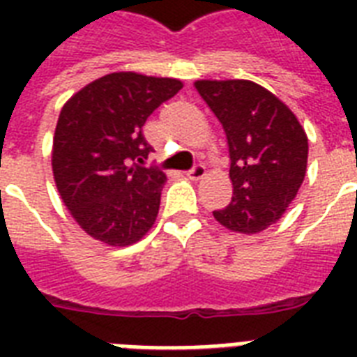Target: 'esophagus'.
<instances>
[{
	"mask_svg": "<svg viewBox=\"0 0 357 357\" xmlns=\"http://www.w3.org/2000/svg\"><path fill=\"white\" fill-rule=\"evenodd\" d=\"M206 174H207V170H206V167H204V165H196L192 170H189V172H187V178L192 179V181H198V179L204 178Z\"/></svg>",
	"mask_w": 357,
	"mask_h": 357,
	"instance_id": "obj_1",
	"label": "esophagus"
}]
</instances>
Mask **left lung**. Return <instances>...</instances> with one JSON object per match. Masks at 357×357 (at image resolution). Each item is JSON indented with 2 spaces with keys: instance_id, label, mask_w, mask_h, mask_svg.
Listing matches in <instances>:
<instances>
[{
  "instance_id": "obj_1",
  "label": "left lung",
  "mask_w": 357,
  "mask_h": 357,
  "mask_svg": "<svg viewBox=\"0 0 357 357\" xmlns=\"http://www.w3.org/2000/svg\"><path fill=\"white\" fill-rule=\"evenodd\" d=\"M195 86L222 123L231 159V204L213 217L234 234H259L283 217L304 183L307 135L296 114L254 81L198 79Z\"/></svg>"
}]
</instances>
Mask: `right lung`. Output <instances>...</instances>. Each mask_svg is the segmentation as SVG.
<instances>
[{"label":"right lung","mask_w":357,"mask_h":357,"mask_svg":"<svg viewBox=\"0 0 357 357\" xmlns=\"http://www.w3.org/2000/svg\"><path fill=\"white\" fill-rule=\"evenodd\" d=\"M183 83L137 72L98 77L64 103L53 135L59 196L86 235L109 246L139 243L155 224L167 176L137 165L142 126Z\"/></svg>","instance_id":"obj_1"}]
</instances>
